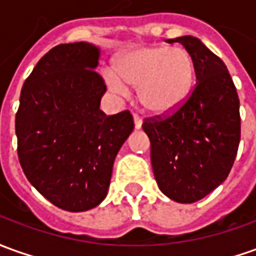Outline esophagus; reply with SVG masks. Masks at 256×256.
<instances>
[{"instance_id": "esophagus-1", "label": "esophagus", "mask_w": 256, "mask_h": 256, "mask_svg": "<svg viewBox=\"0 0 256 256\" xmlns=\"http://www.w3.org/2000/svg\"><path fill=\"white\" fill-rule=\"evenodd\" d=\"M134 125H135V130H140L142 126V118L139 117L138 114H134Z\"/></svg>"}]
</instances>
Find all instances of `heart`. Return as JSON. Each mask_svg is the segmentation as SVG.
I'll use <instances>...</instances> for the list:
<instances>
[{"label":"heart","mask_w":256,"mask_h":256,"mask_svg":"<svg viewBox=\"0 0 256 256\" xmlns=\"http://www.w3.org/2000/svg\"><path fill=\"white\" fill-rule=\"evenodd\" d=\"M111 92L128 94L138 88L139 103L154 116H168L188 100L195 84V62L190 51L166 44H148L117 58L114 72H106Z\"/></svg>","instance_id":"1"}]
</instances>
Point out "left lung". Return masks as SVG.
<instances>
[{"label": "left lung", "instance_id": "8db88e82", "mask_svg": "<svg viewBox=\"0 0 256 256\" xmlns=\"http://www.w3.org/2000/svg\"><path fill=\"white\" fill-rule=\"evenodd\" d=\"M181 43L195 62L196 86L176 112L146 118L153 174L160 191L180 204H194L228 176L241 136L240 100L226 64L194 36Z\"/></svg>", "mask_w": 256, "mask_h": 256}]
</instances>
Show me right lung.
Wrapping results in <instances>:
<instances>
[{
  "mask_svg": "<svg viewBox=\"0 0 256 256\" xmlns=\"http://www.w3.org/2000/svg\"><path fill=\"white\" fill-rule=\"evenodd\" d=\"M100 48L60 44L33 68L15 118L18 156L26 178L52 205L84 212L103 202L118 150L134 131L130 111L106 116Z\"/></svg>",
  "mask_w": 256,
  "mask_h": 256,
  "instance_id": "obj_1",
  "label": "right lung"
}]
</instances>
